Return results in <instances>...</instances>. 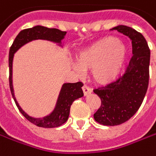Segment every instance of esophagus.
Wrapping results in <instances>:
<instances>
[{"label": "esophagus", "instance_id": "esophagus-1", "mask_svg": "<svg viewBox=\"0 0 156 156\" xmlns=\"http://www.w3.org/2000/svg\"><path fill=\"white\" fill-rule=\"evenodd\" d=\"M82 91H83V94H84V96H88V95H90V93L92 92V90L89 87H87V86H82Z\"/></svg>", "mask_w": 156, "mask_h": 156}]
</instances>
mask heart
<instances>
[{"label": "heart", "mask_w": 156, "mask_h": 156, "mask_svg": "<svg viewBox=\"0 0 156 156\" xmlns=\"http://www.w3.org/2000/svg\"><path fill=\"white\" fill-rule=\"evenodd\" d=\"M128 47L112 36L105 37L84 48L76 56L75 70H91L90 78L98 85L115 82L128 58Z\"/></svg>", "instance_id": "heart-1"}]
</instances>
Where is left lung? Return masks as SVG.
I'll return each mask as SVG.
<instances>
[{
	"mask_svg": "<svg viewBox=\"0 0 156 156\" xmlns=\"http://www.w3.org/2000/svg\"><path fill=\"white\" fill-rule=\"evenodd\" d=\"M112 30L132 40L133 55L122 76L112 83L94 90L101 99V106L94 114V119L99 124L110 126L129 120L140 107L148 87L150 62V50L141 33L125 25Z\"/></svg>",
	"mask_w": 156,
	"mask_h": 156,
	"instance_id": "8db88e82",
	"label": "left lung"
}]
</instances>
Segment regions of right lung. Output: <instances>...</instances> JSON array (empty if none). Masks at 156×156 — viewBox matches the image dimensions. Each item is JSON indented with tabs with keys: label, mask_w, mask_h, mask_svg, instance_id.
Segmentation results:
<instances>
[{
	"label": "right lung",
	"mask_w": 156,
	"mask_h": 156,
	"mask_svg": "<svg viewBox=\"0 0 156 156\" xmlns=\"http://www.w3.org/2000/svg\"><path fill=\"white\" fill-rule=\"evenodd\" d=\"M66 34V31H61L58 29H51V28L44 27L41 25H37L30 29H25V30H21L19 34L15 38L11 47L9 49V88H10L12 97L14 98L15 103L20 111V112L30 123L34 124L39 127L53 128V127H58L59 126L63 125L64 123H66L68 119L69 112H70V107L73 104V102L74 100L83 97V92L82 90L83 84L81 82H74V83H64L61 87L57 103L52 112L44 118L30 117L21 108L14 94V88H13V82H12V66H13L14 54L25 44L29 43L32 40H37V39L48 40V41L58 44V45L62 46L61 40L65 37Z\"/></svg>",
	"instance_id": "right-lung-1"
}]
</instances>
